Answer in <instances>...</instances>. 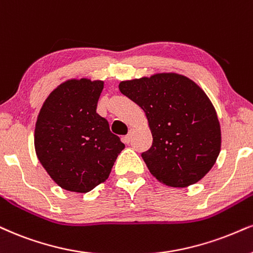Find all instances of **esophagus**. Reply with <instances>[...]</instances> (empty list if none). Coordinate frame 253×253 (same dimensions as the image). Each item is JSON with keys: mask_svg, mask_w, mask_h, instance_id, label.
Here are the masks:
<instances>
[{"mask_svg": "<svg viewBox=\"0 0 253 253\" xmlns=\"http://www.w3.org/2000/svg\"><path fill=\"white\" fill-rule=\"evenodd\" d=\"M132 133H133V129H130L129 130V133H127V135L124 137V141H126V143H130L131 142V139H132Z\"/></svg>", "mask_w": 253, "mask_h": 253, "instance_id": "obj_1", "label": "esophagus"}]
</instances>
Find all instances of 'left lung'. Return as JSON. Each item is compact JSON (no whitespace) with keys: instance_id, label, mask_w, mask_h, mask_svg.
Wrapping results in <instances>:
<instances>
[{"instance_id":"8db88e82","label":"left lung","mask_w":253,"mask_h":253,"mask_svg":"<svg viewBox=\"0 0 253 253\" xmlns=\"http://www.w3.org/2000/svg\"><path fill=\"white\" fill-rule=\"evenodd\" d=\"M120 90L148 118L152 145L142 158L156 179L185 188L211 170L220 151V126L197 84L183 75L163 73L123 81Z\"/></svg>"}]
</instances>
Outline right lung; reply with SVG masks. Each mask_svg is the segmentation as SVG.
Returning a JSON list of instances; mask_svg holds the SVG:
<instances>
[{"label":"right lung","instance_id":"1","mask_svg":"<svg viewBox=\"0 0 253 253\" xmlns=\"http://www.w3.org/2000/svg\"><path fill=\"white\" fill-rule=\"evenodd\" d=\"M103 84L88 79L65 81L48 96L37 117V158L68 191L85 193L104 182L126 146L96 112Z\"/></svg>","mask_w":253,"mask_h":253}]
</instances>
